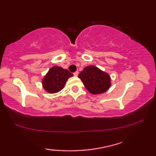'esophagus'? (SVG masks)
I'll return each mask as SVG.
<instances>
[{"instance_id":"1","label":"esophagus","mask_w":156,"mask_h":156,"mask_svg":"<svg viewBox=\"0 0 156 156\" xmlns=\"http://www.w3.org/2000/svg\"><path fill=\"white\" fill-rule=\"evenodd\" d=\"M78 74H79V72H78V71H76L75 73H74V75L75 76H78Z\"/></svg>"}]
</instances>
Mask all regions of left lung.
Wrapping results in <instances>:
<instances>
[{"instance_id":"left-lung-1","label":"left lung","mask_w":156,"mask_h":156,"mask_svg":"<svg viewBox=\"0 0 156 156\" xmlns=\"http://www.w3.org/2000/svg\"><path fill=\"white\" fill-rule=\"evenodd\" d=\"M78 77L82 81L89 92L96 95L105 93L111 86V79L109 74L94 65L83 68Z\"/></svg>"}]
</instances>
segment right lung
<instances>
[{"instance_id":"obj_1","label":"right lung","mask_w":156,"mask_h":156,"mask_svg":"<svg viewBox=\"0 0 156 156\" xmlns=\"http://www.w3.org/2000/svg\"><path fill=\"white\" fill-rule=\"evenodd\" d=\"M73 74L61 67L53 66L42 80V85L45 91L50 94H55L64 88L65 83Z\"/></svg>"}]
</instances>
